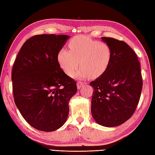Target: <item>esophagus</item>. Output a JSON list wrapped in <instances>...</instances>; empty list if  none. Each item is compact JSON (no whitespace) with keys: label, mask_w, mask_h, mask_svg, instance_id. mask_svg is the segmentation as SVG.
<instances>
[{"label":"esophagus","mask_w":155,"mask_h":155,"mask_svg":"<svg viewBox=\"0 0 155 155\" xmlns=\"http://www.w3.org/2000/svg\"><path fill=\"white\" fill-rule=\"evenodd\" d=\"M84 84V83H83V82H81V81H78L77 83V88L78 89H80L81 88L83 87Z\"/></svg>","instance_id":"34e87169"}]
</instances>
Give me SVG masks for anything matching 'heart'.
<instances>
[{"label": "heart", "instance_id": "obj_1", "mask_svg": "<svg viewBox=\"0 0 155 155\" xmlns=\"http://www.w3.org/2000/svg\"><path fill=\"white\" fill-rule=\"evenodd\" d=\"M69 50L60 49L57 59L60 68L71 76L79 65L81 67L75 76L77 77L97 78L105 73L110 68L113 58L111 48L107 44L87 37L78 35L68 43Z\"/></svg>", "mask_w": 155, "mask_h": 155}]
</instances>
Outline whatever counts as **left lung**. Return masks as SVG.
<instances>
[{
	"mask_svg": "<svg viewBox=\"0 0 155 155\" xmlns=\"http://www.w3.org/2000/svg\"><path fill=\"white\" fill-rule=\"evenodd\" d=\"M101 39L111 48L113 58L105 73L90 83L94 89L91 113L100 125L114 127L129 120L137 107L142 89L140 65L126 42Z\"/></svg>",
	"mask_w": 155,
	"mask_h": 155,
	"instance_id": "obj_1",
	"label": "left lung"
}]
</instances>
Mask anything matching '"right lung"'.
Here are the masks:
<instances>
[{
	"instance_id": "1",
	"label": "right lung",
	"mask_w": 155,
	"mask_h": 155,
	"mask_svg": "<svg viewBox=\"0 0 155 155\" xmlns=\"http://www.w3.org/2000/svg\"><path fill=\"white\" fill-rule=\"evenodd\" d=\"M69 38L41 34L30 38L18 53L12 70L14 100L27 122L40 131L52 132L67 119L77 83L65 74L57 55Z\"/></svg>"
}]
</instances>
